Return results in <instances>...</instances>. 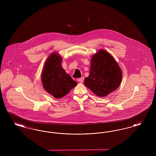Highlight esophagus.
Masks as SVG:
<instances>
[{
    "label": "esophagus",
    "instance_id": "esophagus-1",
    "mask_svg": "<svg viewBox=\"0 0 156 156\" xmlns=\"http://www.w3.org/2000/svg\"><path fill=\"white\" fill-rule=\"evenodd\" d=\"M78 81L79 82H80V83H82V82L83 81V77L78 78Z\"/></svg>",
    "mask_w": 156,
    "mask_h": 156
}]
</instances>
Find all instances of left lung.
Returning <instances> with one entry per match:
<instances>
[{"label": "left lung", "mask_w": 156, "mask_h": 156, "mask_svg": "<svg viewBox=\"0 0 156 156\" xmlns=\"http://www.w3.org/2000/svg\"><path fill=\"white\" fill-rule=\"evenodd\" d=\"M122 79L118 62L109 52L100 50L91 58L90 74L84 83L97 96L105 97L118 89Z\"/></svg>", "instance_id": "1"}]
</instances>
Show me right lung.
Returning a JSON list of instances; mask_svg holds the SVG:
<instances>
[{
  "instance_id": "1",
  "label": "right lung",
  "mask_w": 156,
  "mask_h": 156,
  "mask_svg": "<svg viewBox=\"0 0 156 156\" xmlns=\"http://www.w3.org/2000/svg\"><path fill=\"white\" fill-rule=\"evenodd\" d=\"M62 57L53 52L45 62L41 74L44 89L57 99L66 96L77 85L61 66Z\"/></svg>"
}]
</instances>
